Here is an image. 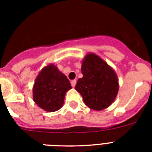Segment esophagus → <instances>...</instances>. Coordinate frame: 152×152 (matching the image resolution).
<instances>
[{
	"mask_svg": "<svg viewBox=\"0 0 152 152\" xmlns=\"http://www.w3.org/2000/svg\"><path fill=\"white\" fill-rule=\"evenodd\" d=\"M76 82H77V81H76V80H73L71 81V84H72V86L73 87V88H75V85H76Z\"/></svg>",
	"mask_w": 152,
	"mask_h": 152,
	"instance_id": "1",
	"label": "esophagus"
}]
</instances>
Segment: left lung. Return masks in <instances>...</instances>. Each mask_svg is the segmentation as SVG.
Returning <instances> with one entry per match:
<instances>
[{
  "label": "left lung",
  "mask_w": 152,
  "mask_h": 152,
  "mask_svg": "<svg viewBox=\"0 0 152 152\" xmlns=\"http://www.w3.org/2000/svg\"><path fill=\"white\" fill-rule=\"evenodd\" d=\"M83 77L77 80L75 90L80 94L86 106L96 111L112 104L119 91L116 72L94 53L85 56L81 64Z\"/></svg>",
  "instance_id": "8db88e82"
}]
</instances>
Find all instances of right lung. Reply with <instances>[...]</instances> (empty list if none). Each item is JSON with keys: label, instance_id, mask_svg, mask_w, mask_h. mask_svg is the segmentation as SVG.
I'll use <instances>...</instances> for the list:
<instances>
[{"label": "right lung", "instance_id": "obj_1", "mask_svg": "<svg viewBox=\"0 0 152 152\" xmlns=\"http://www.w3.org/2000/svg\"><path fill=\"white\" fill-rule=\"evenodd\" d=\"M72 89L65 75L53 64H49L40 71L33 88V101L47 112L58 110L64 104L67 91Z\"/></svg>", "mask_w": 152, "mask_h": 152}]
</instances>
